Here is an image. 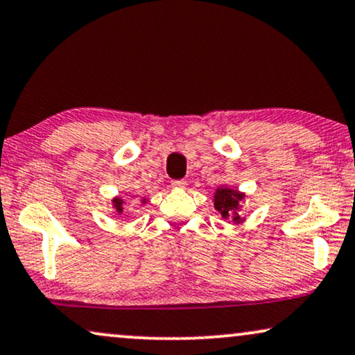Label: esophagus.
<instances>
[{"label":"esophagus","mask_w":355,"mask_h":355,"mask_svg":"<svg viewBox=\"0 0 355 355\" xmlns=\"http://www.w3.org/2000/svg\"><path fill=\"white\" fill-rule=\"evenodd\" d=\"M173 188H185L187 187V180H173L172 182Z\"/></svg>","instance_id":"esophagus-1"}]
</instances>
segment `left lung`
<instances>
[{"mask_svg":"<svg viewBox=\"0 0 355 355\" xmlns=\"http://www.w3.org/2000/svg\"><path fill=\"white\" fill-rule=\"evenodd\" d=\"M245 195L230 188H217L214 196V207L220 212L222 217H234L235 222H240L239 211L242 207Z\"/></svg>","mask_w":355,"mask_h":355,"instance_id":"8db88e82","label":"left lung"}]
</instances>
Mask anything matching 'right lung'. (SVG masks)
Returning <instances> with one entry per match:
<instances>
[{
    "label": "right lung",
    "mask_w": 355,
    "mask_h": 355,
    "mask_svg": "<svg viewBox=\"0 0 355 355\" xmlns=\"http://www.w3.org/2000/svg\"><path fill=\"white\" fill-rule=\"evenodd\" d=\"M113 202H115V207H116V211L118 212H121L123 209H121V205H123V201L120 200V198H115V200H113Z\"/></svg>",
    "instance_id": "obj_1"
}]
</instances>
